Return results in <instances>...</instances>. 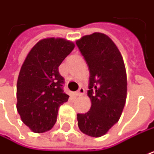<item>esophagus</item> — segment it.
<instances>
[{
	"label": "esophagus",
	"mask_w": 154,
	"mask_h": 154,
	"mask_svg": "<svg viewBox=\"0 0 154 154\" xmlns=\"http://www.w3.org/2000/svg\"><path fill=\"white\" fill-rule=\"evenodd\" d=\"M84 92H85V89H84L83 87H80V88L76 91V95H77V96H81V95L84 94Z\"/></svg>",
	"instance_id": "34e87169"
}]
</instances>
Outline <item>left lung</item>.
Here are the masks:
<instances>
[{"mask_svg": "<svg viewBox=\"0 0 154 154\" xmlns=\"http://www.w3.org/2000/svg\"><path fill=\"white\" fill-rule=\"evenodd\" d=\"M88 65L90 78L87 94L90 111L77 114V125L85 135L99 137L119 121L127 97V75L122 56L113 40L94 32L77 40Z\"/></svg>", "mask_w": 154, "mask_h": 154, "instance_id": "1", "label": "left lung"}]
</instances>
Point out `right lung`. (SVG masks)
I'll list each match as a JSON object with an SVG mask.
<instances>
[{"instance_id":"1","label":"right lung","mask_w":154,"mask_h":154,"mask_svg":"<svg viewBox=\"0 0 154 154\" xmlns=\"http://www.w3.org/2000/svg\"><path fill=\"white\" fill-rule=\"evenodd\" d=\"M75 44L64 38L39 40L23 63L17 84V109L33 132H46L54 125L60 106L68 101L59 66Z\"/></svg>"}]
</instances>
